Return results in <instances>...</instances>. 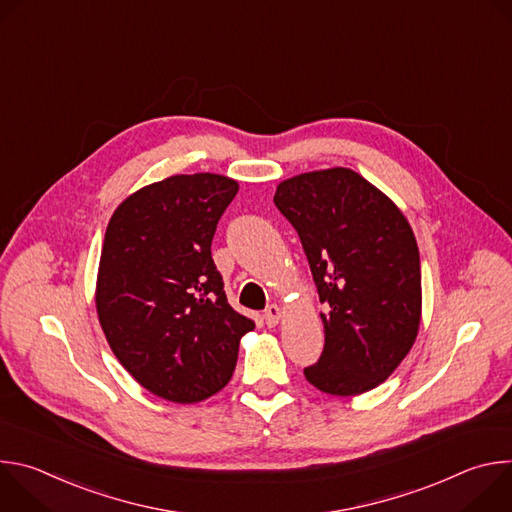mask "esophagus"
I'll return each instance as SVG.
<instances>
[{"label": "esophagus", "instance_id": "obj_1", "mask_svg": "<svg viewBox=\"0 0 512 512\" xmlns=\"http://www.w3.org/2000/svg\"><path fill=\"white\" fill-rule=\"evenodd\" d=\"M263 318H265V324H267V326L279 324V320H281V308L275 306V304H271V306L265 310Z\"/></svg>", "mask_w": 512, "mask_h": 512}]
</instances>
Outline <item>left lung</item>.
Listing matches in <instances>:
<instances>
[{"label":"left lung","instance_id":"left-lung-1","mask_svg":"<svg viewBox=\"0 0 512 512\" xmlns=\"http://www.w3.org/2000/svg\"><path fill=\"white\" fill-rule=\"evenodd\" d=\"M306 251L326 306L324 350L304 369L336 397L379 387L411 350L421 322V267L399 206L348 168L283 180L273 196Z\"/></svg>","mask_w":512,"mask_h":512}]
</instances>
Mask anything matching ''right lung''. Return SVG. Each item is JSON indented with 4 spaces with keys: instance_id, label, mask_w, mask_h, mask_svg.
I'll return each instance as SVG.
<instances>
[{
    "instance_id": "right-lung-1",
    "label": "right lung",
    "mask_w": 512,
    "mask_h": 512,
    "mask_svg": "<svg viewBox=\"0 0 512 512\" xmlns=\"http://www.w3.org/2000/svg\"><path fill=\"white\" fill-rule=\"evenodd\" d=\"M237 192L221 174H176L129 194L107 225L95 289L101 328L123 369L166 401L221 391L255 328L229 306L210 255Z\"/></svg>"
}]
</instances>
